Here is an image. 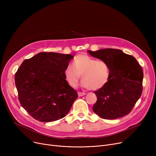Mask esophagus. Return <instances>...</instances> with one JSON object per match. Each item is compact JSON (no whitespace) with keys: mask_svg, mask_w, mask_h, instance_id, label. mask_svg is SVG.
<instances>
[{"mask_svg":"<svg viewBox=\"0 0 156 156\" xmlns=\"http://www.w3.org/2000/svg\"><path fill=\"white\" fill-rule=\"evenodd\" d=\"M78 95L79 97H81V96L85 95L86 94L85 92H78Z\"/></svg>","mask_w":156,"mask_h":156,"instance_id":"1","label":"esophagus"}]
</instances>
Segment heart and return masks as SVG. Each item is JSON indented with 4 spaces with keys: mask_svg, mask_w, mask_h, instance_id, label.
<instances>
[{
    "mask_svg": "<svg viewBox=\"0 0 156 156\" xmlns=\"http://www.w3.org/2000/svg\"><path fill=\"white\" fill-rule=\"evenodd\" d=\"M64 75L68 84L73 88L78 85L81 75L82 86L95 90L108 83L110 69L105 61L81 54L74 58L73 66L68 64L66 67Z\"/></svg>",
    "mask_w": 156,
    "mask_h": 156,
    "instance_id": "obj_1",
    "label": "heart"
}]
</instances>
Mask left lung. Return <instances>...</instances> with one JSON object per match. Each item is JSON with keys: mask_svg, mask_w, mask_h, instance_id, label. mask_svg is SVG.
<instances>
[{"mask_svg": "<svg viewBox=\"0 0 156 156\" xmlns=\"http://www.w3.org/2000/svg\"><path fill=\"white\" fill-rule=\"evenodd\" d=\"M109 65V78L105 86L95 91L97 101L94 112L101 118L114 119L127 115L140 99L144 74L134 57L115 48L88 51Z\"/></svg>", "mask_w": 156, "mask_h": 156, "instance_id": "1", "label": "left lung"}]
</instances>
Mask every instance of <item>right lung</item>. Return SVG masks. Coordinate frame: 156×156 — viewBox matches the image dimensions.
Instances as JSON below:
<instances>
[{
    "label": "right lung",
    "mask_w": 156,
    "mask_h": 156,
    "mask_svg": "<svg viewBox=\"0 0 156 156\" xmlns=\"http://www.w3.org/2000/svg\"><path fill=\"white\" fill-rule=\"evenodd\" d=\"M71 54L40 52L24 60L15 74V84L22 107L41 122L66 116L77 98L65 80L64 71Z\"/></svg>",
    "instance_id": "add662e5"
}]
</instances>
